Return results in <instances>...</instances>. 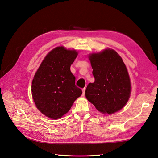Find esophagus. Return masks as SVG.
I'll return each instance as SVG.
<instances>
[{"mask_svg":"<svg viewBox=\"0 0 158 158\" xmlns=\"http://www.w3.org/2000/svg\"><path fill=\"white\" fill-rule=\"evenodd\" d=\"M85 88H84L82 89V95H83V96L85 95Z\"/></svg>","mask_w":158,"mask_h":158,"instance_id":"34e87169","label":"esophagus"}]
</instances>
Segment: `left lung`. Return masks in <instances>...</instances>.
<instances>
[{
	"label": "left lung",
	"instance_id": "obj_1",
	"mask_svg": "<svg viewBox=\"0 0 158 158\" xmlns=\"http://www.w3.org/2000/svg\"><path fill=\"white\" fill-rule=\"evenodd\" d=\"M95 78L85 89V97L99 112L111 114L121 110L130 98L131 85L121 57L107 49L89 55Z\"/></svg>",
	"mask_w": 158,
	"mask_h": 158
}]
</instances>
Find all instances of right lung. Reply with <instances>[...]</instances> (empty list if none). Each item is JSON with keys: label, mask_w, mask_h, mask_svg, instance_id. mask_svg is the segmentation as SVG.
Wrapping results in <instances>:
<instances>
[{"label": "right lung", "mask_w": 158, "mask_h": 158, "mask_svg": "<svg viewBox=\"0 0 158 158\" xmlns=\"http://www.w3.org/2000/svg\"><path fill=\"white\" fill-rule=\"evenodd\" d=\"M77 55L76 50L57 47L46 55L35 74L31 85L33 102L47 117H63L82 94L70 69Z\"/></svg>", "instance_id": "right-lung-1"}]
</instances>
